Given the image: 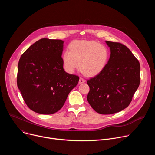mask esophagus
Instances as JSON below:
<instances>
[{"mask_svg":"<svg viewBox=\"0 0 155 155\" xmlns=\"http://www.w3.org/2000/svg\"><path fill=\"white\" fill-rule=\"evenodd\" d=\"M84 82H85V80H84L83 78L80 77V80H79V83L81 84V83H84Z\"/></svg>","mask_w":155,"mask_h":155,"instance_id":"1","label":"esophagus"}]
</instances>
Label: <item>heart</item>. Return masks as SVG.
Wrapping results in <instances>:
<instances>
[{
    "mask_svg": "<svg viewBox=\"0 0 155 155\" xmlns=\"http://www.w3.org/2000/svg\"><path fill=\"white\" fill-rule=\"evenodd\" d=\"M69 50L62 55L65 69L72 73L79 67L86 75L94 77L101 73L107 66L110 52L102 44L93 40H75L69 46Z\"/></svg>",
    "mask_w": 155,
    "mask_h": 155,
    "instance_id": "heart-1",
    "label": "heart"
}]
</instances>
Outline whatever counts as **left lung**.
<instances>
[{
  "label": "left lung",
  "mask_w": 155,
  "mask_h": 155,
  "mask_svg": "<svg viewBox=\"0 0 155 155\" xmlns=\"http://www.w3.org/2000/svg\"><path fill=\"white\" fill-rule=\"evenodd\" d=\"M110 57L104 70L87 81L90 87L87 100L95 111L109 115L129 106L140 80L138 59L125 45L106 41Z\"/></svg>",
  "instance_id": "left-lung-1"
}]
</instances>
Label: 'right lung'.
I'll return each mask as SVG.
<instances>
[{"label":"right lung","instance_id":"right-lung-1","mask_svg":"<svg viewBox=\"0 0 155 155\" xmlns=\"http://www.w3.org/2000/svg\"><path fill=\"white\" fill-rule=\"evenodd\" d=\"M63 43L61 40L40 39L19 59L17 86L28 107L36 113L59 111L78 83V76L63 69Z\"/></svg>","mask_w":155,"mask_h":155}]
</instances>
